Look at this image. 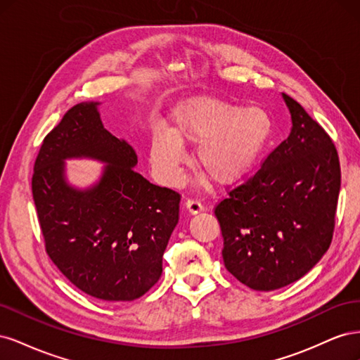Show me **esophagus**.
Listing matches in <instances>:
<instances>
[{
  "label": "esophagus",
  "mask_w": 360,
  "mask_h": 360,
  "mask_svg": "<svg viewBox=\"0 0 360 360\" xmlns=\"http://www.w3.org/2000/svg\"><path fill=\"white\" fill-rule=\"evenodd\" d=\"M184 209H186V212L189 213V214H198L200 212H202L204 210V207H202V204L200 202V201H197V200H188V201H184Z\"/></svg>",
  "instance_id": "obj_1"
}]
</instances>
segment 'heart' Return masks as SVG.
<instances>
[{"instance_id":"1","label":"heart","mask_w":360,"mask_h":360,"mask_svg":"<svg viewBox=\"0 0 360 360\" xmlns=\"http://www.w3.org/2000/svg\"><path fill=\"white\" fill-rule=\"evenodd\" d=\"M270 120L259 108H240L214 97H195L174 108L169 130L155 129L150 165L165 186H176L184 146L195 147L193 162L219 186L242 180L264 150Z\"/></svg>"}]
</instances>
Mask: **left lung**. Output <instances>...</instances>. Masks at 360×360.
<instances>
[{"label": "left lung", "instance_id": "8db88e82", "mask_svg": "<svg viewBox=\"0 0 360 360\" xmlns=\"http://www.w3.org/2000/svg\"><path fill=\"white\" fill-rule=\"evenodd\" d=\"M281 96L288 138L214 209L226 270L257 291L292 284L319 263L332 242L341 188L332 139L300 103Z\"/></svg>", "mask_w": 360, "mask_h": 360}]
</instances>
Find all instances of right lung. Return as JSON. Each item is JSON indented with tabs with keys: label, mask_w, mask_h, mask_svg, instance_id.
Here are the masks:
<instances>
[{
	"label": "right lung",
	"mask_w": 360,
	"mask_h": 360,
	"mask_svg": "<svg viewBox=\"0 0 360 360\" xmlns=\"http://www.w3.org/2000/svg\"><path fill=\"white\" fill-rule=\"evenodd\" d=\"M101 102H82L45 138L32 176V198L46 252L75 287L101 300L129 302L162 275V257L179 222L180 195L134 168L135 150L105 129ZM105 167L90 187L67 179L65 160Z\"/></svg>",
	"instance_id": "right-lung-1"
}]
</instances>
